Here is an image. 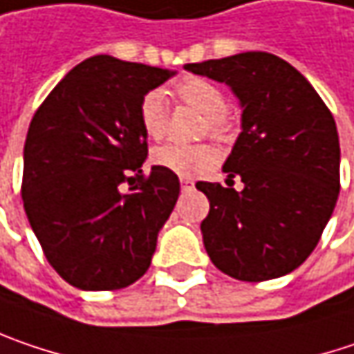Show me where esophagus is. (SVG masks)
Returning a JSON list of instances; mask_svg holds the SVG:
<instances>
[{
  "mask_svg": "<svg viewBox=\"0 0 354 354\" xmlns=\"http://www.w3.org/2000/svg\"><path fill=\"white\" fill-rule=\"evenodd\" d=\"M195 185V181L191 177H181V189L183 191H191Z\"/></svg>",
  "mask_w": 354,
  "mask_h": 354,
  "instance_id": "1",
  "label": "esophagus"
}]
</instances>
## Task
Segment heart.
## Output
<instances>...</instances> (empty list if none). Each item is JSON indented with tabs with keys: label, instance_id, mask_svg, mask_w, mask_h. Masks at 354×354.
Here are the masks:
<instances>
[{
	"label": "heart",
	"instance_id": "1",
	"mask_svg": "<svg viewBox=\"0 0 354 354\" xmlns=\"http://www.w3.org/2000/svg\"><path fill=\"white\" fill-rule=\"evenodd\" d=\"M175 94L181 102L199 111L205 116V131L209 137L225 140L232 131V120L225 114V94L214 82L187 76L177 82ZM139 120L145 135L153 140H161L169 129V104L163 90H149L139 106ZM219 155L212 145H179L169 142L153 151V163L173 171L181 177H195L205 173L217 163Z\"/></svg>",
	"mask_w": 354,
	"mask_h": 354
}]
</instances>
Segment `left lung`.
<instances>
[{"label": "left lung", "mask_w": 354, "mask_h": 354, "mask_svg": "<svg viewBox=\"0 0 354 354\" xmlns=\"http://www.w3.org/2000/svg\"><path fill=\"white\" fill-rule=\"evenodd\" d=\"M185 70L225 82L241 133L223 165L227 187L199 181L209 199L203 245L217 270L262 282L290 274L316 248L341 189V147L330 111L286 60L243 52ZM241 176L244 189H233Z\"/></svg>", "instance_id": "8db88e82"}]
</instances>
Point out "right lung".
Instances as JSON below:
<instances>
[{"label": "right lung", "mask_w": 354, "mask_h": 354, "mask_svg": "<svg viewBox=\"0 0 354 354\" xmlns=\"http://www.w3.org/2000/svg\"><path fill=\"white\" fill-rule=\"evenodd\" d=\"M175 72L100 54L41 102L24 147L21 199L50 266L80 290H118L149 270L179 197L159 165L142 175L139 106Z\"/></svg>", "instance_id": "right-lung-1"}]
</instances>
